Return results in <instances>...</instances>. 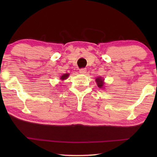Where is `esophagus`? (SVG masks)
Instances as JSON below:
<instances>
[{
    "label": "esophagus",
    "instance_id": "esophagus-1",
    "mask_svg": "<svg viewBox=\"0 0 157 157\" xmlns=\"http://www.w3.org/2000/svg\"><path fill=\"white\" fill-rule=\"evenodd\" d=\"M79 73L82 74H85L86 73V68H80L79 69Z\"/></svg>",
    "mask_w": 157,
    "mask_h": 157
}]
</instances>
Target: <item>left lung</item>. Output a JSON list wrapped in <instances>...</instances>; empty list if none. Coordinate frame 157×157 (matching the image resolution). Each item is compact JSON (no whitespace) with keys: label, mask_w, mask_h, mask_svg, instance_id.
Here are the masks:
<instances>
[{"label":"left lung","mask_w":157,"mask_h":157,"mask_svg":"<svg viewBox=\"0 0 157 157\" xmlns=\"http://www.w3.org/2000/svg\"><path fill=\"white\" fill-rule=\"evenodd\" d=\"M95 81H96V82H97V84H98V87H99V88H102V87L103 86V85H104V79H102V78H96L95 79Z\"/></svg>","instance_id":"left-lung-1"}]
</instances>
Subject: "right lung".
<instances>
[{
  "instance_id": "add662e5",
  "label": "right lung",
  "mask_w": 157,
  "mask_h": 157,
  "mask_svg": "<svg viewBox=\"0 0 157 157\" xmlns=\"http://www.w3.org/2000/svg\"><path fill=\"white\" fill-rule=\"evenodd\" d=\"M68 73H66V74H63V75L61 77V79H62V80H64V79H66V78H68Z\"/></svg>"
}]
</instances>
